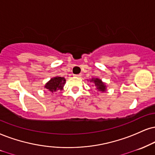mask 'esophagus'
<instances>
[{
	"label": "esophagus",
	"mask_w": 155,
	"mask_h": 155,
	"mask_svg": "<svg viewBox=\"0 0 155 155\" xmlns=\"http://www.w3.org/2000/svg\"><path fill=\"white\" fill-rule=\"evenodd\" d=\"M74 76H76V77H78V78H80V77H81V76H82V74H74Z\"/></svg>",
	"instance_id": "1"
}]
</instances>
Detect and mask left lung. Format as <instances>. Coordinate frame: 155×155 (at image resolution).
Wrapping results in <instances>:
<instances>
[{"label":"left lung","instance_id":"left-lung-1","mask_svg":"<svg viewBox=\"0 0 155 155\" xmlns=\"http://www.w3.org/2000/svg\"><path fill=\"white\" fill-rule=\"evenodd\" d=\"M91 81H93L94 82L95 86L97 87V89H98L99 91H106V85H105V84L103 83L102 81H101V80L98 79V78H95V79H93L91 80Z\"/></svg>","mask_w":155,"mask_h":155}]
</instances>
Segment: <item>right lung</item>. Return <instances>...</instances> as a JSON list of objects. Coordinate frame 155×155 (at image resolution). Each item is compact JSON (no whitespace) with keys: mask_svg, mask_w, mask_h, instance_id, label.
<instances>
[{"mask_svg":"<svg viewBox=\"0 0 155 155\" xmlns=\"http://www.w3.org/2000/svg\"><path fill=\"white\" fill-rule=\"evenodd\" d=\"M66 80L64 78L55 77L51 78L48 83L46 84L45 87L51 93L56 92L57 91H61L65 83Z\"/></svg>","mask_w":155,"mask_h":155,"instance_id":"obj_1","label":"right lung"}]
</instances>
